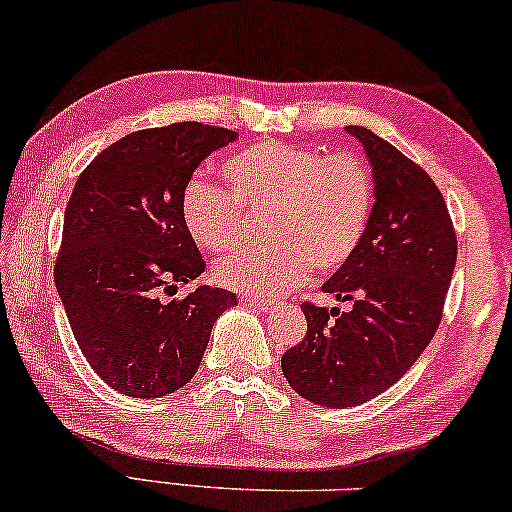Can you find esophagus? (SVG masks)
<instances>
[{
  "instance_id": "1",
  "label": "esophagus",
  "mask_w": 512,
  "mask_h": 512,
  "mask_svg": "<svg viewBox=\"0 0 512 512\" xmlns=\"http://www.w3.org/2000/svg\"><path fill=\"white\" fill-rule=\"evenodd\" d=\"M242 302H245L247 306H254V309H258V311H267L272 306L270 300H261V297H242Z\"/></svg>"
}]
</instances>
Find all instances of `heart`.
Masks as SVG:
<instances>
[{"label":"heart","mask_w":512,"mask_h":512,"mask_svg":"<svg viewBox=\"0 0 512 512\" xmlns=\"http://www.w3.org/2000/svg\"><path fill=\"white\" fill-rule=\"evenodd\" d=\"M229 190L194 178L180 194V222L201 249L226 251L245 231V212L265 215L270 245L242 249L215 265L217 283L254 297H279L318 272L343 267L364 240L375 185L355 155L263 141L233 153Z\"/></svg>","instance_id":"1"}]
</instances>
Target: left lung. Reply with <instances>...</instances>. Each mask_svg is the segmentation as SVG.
<instances>
[{
    "label": "left lung",
    "instance_id": "left-lung-1",
    "mask_svg": "<svg viewBox=\"0 0 512 512\" xmlns=\"http://www.w3.org/2000/svg\"><path fill=\"white\" fill-rule=\"evenodd\" d=\"M345 132L371 162L375 203L361 245L322 290L352 309L302 304L306 336L281 357L290 387L334 410L380 396L410 371L437 332L458 258L444 196L426 171L368 128Z\"/></svg>",
    "mask_w": 512,
    "mask_h": 512
}]
</instances>
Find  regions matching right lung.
<instances>
[{
  "label": "right lung",
  "instance_id": "add662e5",
  "mask_svg": "<svg viewBox=\"0 0 512 512\" xmlns=\"http://www.w3.org/2000/svg\"><path fill=\"white\" fill-rule=\"evenodd\" d=\"M238 132L194 121L139 130L105 148L77 178L54 265L61 304L89 366L132 398H160L199 371L231 290L190 283L206 261L180 222V194L212 151Z\"/></svg>",
  "mask_w": 512,
  "mask_h": 512
}]
</instances>
